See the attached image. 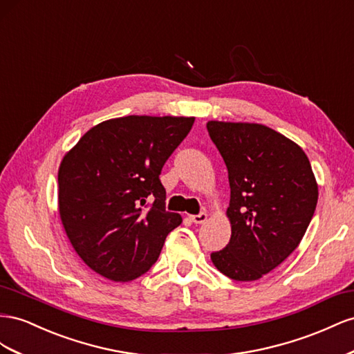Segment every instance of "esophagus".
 I'll return each instance as SVG.
<instances>
[{
  "instance_id": "obj_1",
  "label": "esophagus",
  "mask_w": 354,
  "mask_h": 354,
  "mask_svg": "<svg viewBox=\"0 0 354 354\" xmlns=\"http://www.w3.org/2000/svg\"><path fill=\"white\" fill-rule=\"evenodd\" d=\"M209 218V215L206 214V212H201V214L198 215H189V219L194 222V224H203V222H206Z\"/></svg>"
}]
</instances>
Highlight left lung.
<instances>
[{
    "label": "left lung",
    "mask_w": 354,
    "mask_h": 354,
    "mask_svg": "<svg viewBox=\"0 0 354 354\" xmlns=\"http://www.w3.org/2000/svg\"><path fill=\"white\" fill-rule=\"evenodd\" d=\"M207 130L231 188L230 243L210 259L230 279L259 280L304 237L317 205L316 176L304 149L268 126L210 120Z\"/></svg>",
    "instance_id": "left-lung-1"
}]
</instances>
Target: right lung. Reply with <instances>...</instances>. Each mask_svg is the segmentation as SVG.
I'll return each mask as SVG.
<instances>
[{
  "instance_id": "right-lung-1",
  "label": "right lung",
  "mask_w": 354,
  "mask_h": 354,
  "mask_svg": "<svg viewBox=\"0 0 354 354\" xmlns=\"http://www.w3.org/2000/svg\"><path fill=\"white\" fill-rule=\"evenodd\" d=\"M194 117L127 115L102 121L60 161L57 209L77 255L97 274L132 281L157 261L179 214L165 210L160 174ZM147 198L155 203L147 212Z\"/></svg>"
}]
</instances>
